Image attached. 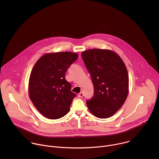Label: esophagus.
<instances>
[{"label": "esophagus", "mask_w": 159, "mask_h": 159, "mask_svg": "<svg viewBox=\"0 0 159 159\" xmlns=\"http://www.w3.org/2000/svg\"><path fill=\"white\" fill-rule=\"evenodd\" d=\"M84 96V93L82 92H80L79 94H78V97L79 98H82Z\"/></svg>", "instance_id": "1"}]
</instances>
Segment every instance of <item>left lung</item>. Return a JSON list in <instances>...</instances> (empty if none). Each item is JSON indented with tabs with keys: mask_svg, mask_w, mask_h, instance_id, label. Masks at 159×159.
Listing matches in <instances>:
<instances>
[{
	"mask_svg": "<svg viewBox=\"0 0 159 159\" xmlns=\"http://www.w3.org/2000/svg\"><path fill=\"white\" fill-rule=\"evenodd\" d=\"M81 55L94 85V96L86 101L87 106L97 118L111 117L128 94L126 67L118 54L109 50H88Z\"/></svg>",
	"mask_w": 159,
	"mask_h": 159,
	"instance_id": "1",
	"label": "left lung"
}]
</instances>
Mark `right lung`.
Instances as JSON below:
<instances>
[{
  "instance_id": "add662e5",
  "label": "right lung",
  "mask_w": 159,
  "mask_h": 159,
  "mask_svg": "<svg viewBox=\"0 0 159 159\" xmlns=\"http://www.w3.org/2000/svg\"><path fill=\"white\" fill-rule=\"evenodd\" d=\"M78 57L69 52L47 53L33 66L29 81L30 98L44 117L56 120L69 112L76 95L65 77Z\"/></svg>"
}]
</instances>
